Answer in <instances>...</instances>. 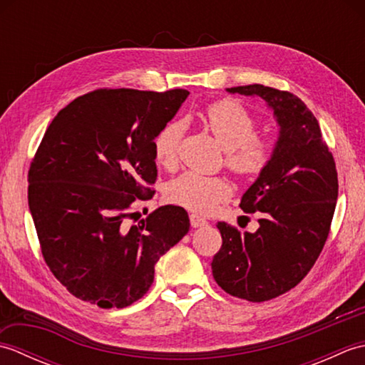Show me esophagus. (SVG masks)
Wrapping results in <instances>:
<instances>
[{
    "mask_svg": "<svg viewBox=\"0 0 365 365\" xmlns=\"http://www.w3.org/2000/svg\"><path fill=\"white\" fill-rule=\"evenodd\" d=\"M190 222H191V226L195 227V229L204 227V226H207V224H208L204 218H200V216H196V215H191L190 216Z\"/></svg>",
    "mask_w": 365,
    "mask_h": 365,
    "instance_id": "34e87169",
    "label": "esophagus"
}]
</instances>
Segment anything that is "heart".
I'll list each match as a JSON object with an SVG mask.
<instances>
[{
    "instance_id": "obj_1",
    "label": "heart",
    "mask_w": 365,
    "mask_h": 365,
    "mask_svg": "<svg viewBox=\"0 0 365 365\" xmlns=\"http://www.w3.org/2000/svg\"><path fill=\"white\" fill-rule=\"evenodd\" d=\"M205 123L212 133L226 147V161L230 169L242 175L262 173L273 158L274 144L255 136L257 120L235 100H220L205 110ZM185 133V123H166L153 138V155L161 166L174 168L178 160V147ZM232 195L230 183L224 177H210L199 173H183L168 185V199L187 210L207 215Z\"/></svg>"
}]
</instances>
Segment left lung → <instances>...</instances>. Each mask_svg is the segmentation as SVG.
<instances>
[{
	"instance_id": "obj_1",
	"label": "left lung",
	"mask_w": 365,
	"mask_h": 365,
	"mask_svg": "<svg viewBox=\"0 0 365 365\" xmlns=\"http://www.w3.org/2000/svg\"><path fill=\"white\" fill-rule=\"evenodd\" d=\"M226 91L260 97L279 127L273 158L240 202L246 213H262L259 229L240 234L218 222L222 246L212 262L224 292L262 302L298 285L319 259L336 210L337 170L319 120L301 98L263 84Z\"/></svg>"
}]
</instances>
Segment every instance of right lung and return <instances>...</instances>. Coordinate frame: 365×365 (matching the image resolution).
<instances>
[{"instance_id":"1","label":"right lung","mask_w":365,"mask_h":365,"mask_svg":"<svg viewBox=\"0 0 365 365\" xmlns=\"http://www.w3.org/2000/svg\"><path fill=\"white\" fill-rule=\"evenodd\" d=\"M190 96L98 89L75 98L46 128L28 174V204L43 259L73 297L127 307L150 289L155 263L188 234L182 207L165 205L128 226L150 199L153 138Z\"/></svg>"}]
</instances>
